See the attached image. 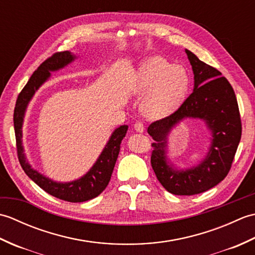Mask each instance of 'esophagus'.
<instances>
[{"label":"esophagus","mask_w":255,"mask_h":255,"mask_svg":"<svg viewBox=\"0 0 255 255\" xmlns=\"http://www.w3.org/2000/svg\"><path fill=\"white\" fill-rule=\"evenodd\" d=\"M134 130L138 132H143L144 131V125L141 122H137L134 124Z\"/></svg>","instance_id":"esophagus-1"}]
</instances>
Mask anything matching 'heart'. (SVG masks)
<instances>
[{
    "mask_svg": "<svg viewBox=\"0 0 255 255\" xmlns=\"http://www.w3.org/2000/svg\"><path fill=\"white\" fill-rule=\"evenodd\" d=\"M188 88L189 77L185 69L156 57L140 67L133 92L139 96L147 93L141 104L142 113L148 118L159 119L178 110Z\"/></svg>",
    "mask_w": 255,
    "mask_h": 255,
    "instance_id": "b5f03b06",
    "label": "heart"
}]
</instances>
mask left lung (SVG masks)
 <instances>
[{"label":"left lung","mask_w":255,"mask_h":255,"mask_svg":"<svg viewBox=\"0 0 255 255\" xmlns=\"http://www.w3.org/2000/svg\"><path fill=\"white\" fill-rule=\"evenodd\" d=\"M192 64L195 88L172 115L150 124L148 133L153 138L151 166L167 192L174 195H195L208 191L228 175L239 145L242 125L237 97L231 84L220 71L200 61L186 50ZM204 119L213 133L210 152L198 167L175 171L166 163V136L183 118Z\"/></svg>","instance_id":"8db88e82"}]
</instances>
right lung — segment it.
<instances>
[{"label":"right lung","mask_w":255,"mask_h":255,"mask_svg":"<svg viewBox=\"0 0 255 255\" xmlns=\"http://www.w3.org/2000/svg\"><path fill=\"white\" fill-rule=\"evenodd\" d=\"M74 58L75 57L69 51H58L53 53L51 57L47 58L37 70H35L28 82L20 91L16 101L14 108V129L18 161L26 174L38 186L52 196L70 203H81L99 196L108 185L118 158L119 150H121V142L126 136L128 126L125 125L117 128L113 132L110 141L107 142L105 149L103 150L93 167L80 180L71 183H56L31 169V166L27 163L23 153V147H21V125H23L27 104L37 89L50 77V71H56L58 69L63 68Z\"/></svg>","instance_id":"obj_1"}]
</instances>
